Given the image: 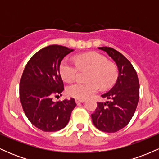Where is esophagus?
<instances>
[{
  "label": "esophagus",
  "mask_w": 159,
  "mask_h": 159,
  "mask_svg": "<svg viewBox=\"0 0 159 159\" xmlns=\"http://www.w3.org/2000/svg\"><path fill=\"white\" fill-rule=\"evenodd\" d=\"M85 102V100L84 99H75V102L77 103V104H80V103H83V102Z\"/></svg>",
  "instance_id": "34e87169"
}]
</instances>
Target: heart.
I'll return each instance as SVG.
<instances>
[{"label":"heart","instance_id":"1","mask_svg":"<svg viewBox=\"0 0 159 159\" xmlns=\"http://www.w3.org/2000/svg\"><path fill=\"white\" fill-rule=\"evenodd\" d=\"M75 63L65 58L60 66L62 78L70 81L75 79L78 69H90L87 83L75 82L67 87L69 96L80 99L88 98L98 90V85L102 89L110 88L114 85L118 77L116 66L107 63L105 57L98 53H89L76 57Z\"/></svg>","mask_w":159,"mask_h":159}]
</instances>
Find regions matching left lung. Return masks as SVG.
<instances>
[{
  "label": "left lung",
  "mask_w": 159,
  "mask_h": 159,
  "mask_svg": "<svg viewBox=\"0 0 159 159\" xmlns=\"http://www.w3.org/2000/svg\"><path fill=\"white\" fill-rule=\"evenodd\" d=\"M98 48L106 52L115 62L118 77L114 87L101 96L109 101L97 102L91 117L98 130L113 133L126 126L135 112L139 100V81L132 63L121 53L110 47Z\"/></svg>",
  "instance_id": "1"
}]
</instances>
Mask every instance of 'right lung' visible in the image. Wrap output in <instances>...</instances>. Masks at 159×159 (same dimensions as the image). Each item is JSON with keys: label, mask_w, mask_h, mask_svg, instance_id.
<instances>
[{"label": "right lung", "mask_w": 159, "mask_h": 159, "mask_svg": "<svg viewBox=\"0 0 159 159\" xmlns=\"http://www.w3.org/2000/svg\"><path fill=\"white\" fill-rule=\"evenodd\" d=\"M74 49L58 45L42 48L27 62L20 81V101L34 126L43 132H57L69 123L76 103L73 98L54 102L64 90L60 74L62 60Z\"/></svg>", "instance_id": "right-lung-1"}]
</instances>
